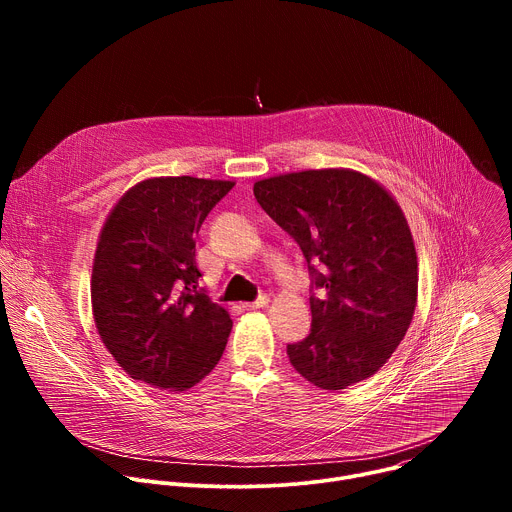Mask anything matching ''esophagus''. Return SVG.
<instances>
[{"mask_svg": "<svg viewBox=\"0 0 512 512\" xmlns=\"http://www.w3.org/2000/svg\"><path fill=\"white\" fill-rule=\"evenodd\" d=\"M269 304V296H259L255 302H247V304H243V308L245 310H259V308H265Z\"/></svg>", "mask_w": 512, "mask_h": 512, "instance_id": "34e87169", "label": "esophagus"}]
</instances>
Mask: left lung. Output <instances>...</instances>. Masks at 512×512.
<instances>
[{
	"instance_id": "1",
	"label": "left lung",
	"mask_w": 512,
	"mask_h": 512,
	"mask_svg": "<svg viewBox=\"0 0 512 512\" xmlns=\"http://www.w3.org/2000/svg\"><path fill=\"white\" fill-rule=\"evenodd\" d=\"M253 194L308 261L312 330L287 344L291 367L328 391L369 379L403 340L417 302V255L401 208L350 170L275 176L255 182Z\"/></svg>"
}]
</instances>
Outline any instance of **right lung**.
Segmentation results:
<instances>
[{
    "instance_id": "right-lung-1",
    "label": "right lung",
    "mask_w": 512,
    "mask_h": 512,
    "mask_svg": "<svg viewBox=\"0 0 512 512\" xmlns=\"http://www.w3.org/2000/svg\"><path fill=\"white\" fill-rule=\"evenodd\" d=\"M235 182L152 178L101 231L91 300L103 344L137 381L186 391L221 360L231 316L198 287L196 233Z\"/></svg>"
}]
</instances>
